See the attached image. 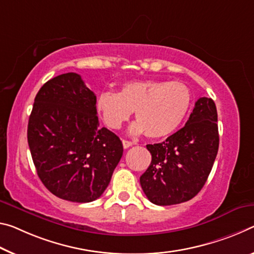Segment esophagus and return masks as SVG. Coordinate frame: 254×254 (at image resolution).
<instances>
[{"label": "esophagus", "instance_id": "esophagus-1", "mask_svg": "<svg viewBox=\"0 0 254 254\" xmlns=\"http://www.w3.org/2000/svg\"><path fill=\"white\" fill-rule=\"evenodd\" d=\"M122 143H123V147H124V149H127V148H130L132 144L131 141H127V140H122Z\"/></svg>", "mask_w": 254, "mask_h": 254}]
</instances>
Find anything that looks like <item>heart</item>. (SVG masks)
Masks as SVG:
<instances>
[{
    "mask_svg": "<svg viewBox=\"0 0 254 254\" xmlns=\"http://www.w3.org/2000/svg\"><path fill=\"white\" fill-rule=\"evenodd\" d=\"M192 94L187 84L167 80H134L121 86L118 94L104 91L97 98V108L104 122L119 128L134 111L136 122L132 133L150 139L172 134L188 115Z\"/></svg>",
    "mask_w": 254,
    "mask_h": 254,
    "instance_id": "b5f03b06",
    "label": "heart"
}]
</instances>
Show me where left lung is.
<instances>
[{
    "instance_id": "1",
    "label": "left lung",
    "mask_w": 254,
    "mask_h": 254,
    "mask_svg": "<svg viewBox=\"0 0 254 254\" xmlns=\"http://www.w3.org/2000/svg\"><path fill=\"white\" fill-rule=\"evenodd\" d=\"M218 147L215 102L201 97L181 130L163 142L147 144L151 163L140 184L149 201L171 206L195 196L210 174Z\"/></svg>"
}]
</instances>
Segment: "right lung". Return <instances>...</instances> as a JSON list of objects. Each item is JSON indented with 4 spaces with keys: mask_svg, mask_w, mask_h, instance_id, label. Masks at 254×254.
<instances>
[{
    "mask_svg": "<svg viewBox=\"0 0 254 254\" xmlns=\"http://www.w3.org/2000/svg\"><path fill=\"white\" fill-rule=\"evenodd\" d=\"M96 102L74 72L48 80L35 97L27 130L30 154L40 181L63 200L98 199L123 155L119 136L99 127Z\"/></svg>",
    "mask_w": 254,
    "mask_h": 254,
    "instance_id": "obj_1",
    "label": "right lung"
}]
</instances>
